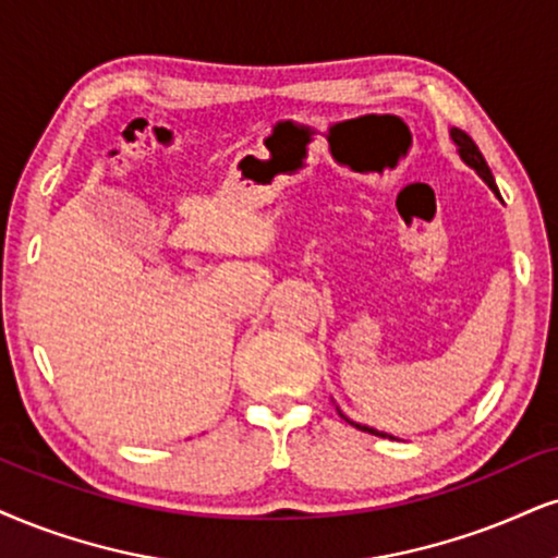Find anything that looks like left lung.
<instances>
[{
	"label": "left lung",
	"mask_w": 558,
	"mask_h": 558,
	"mask_svg": "<svg viewBox=\"0 0 558 558\" xmlns=\"http://www.w3.org/2000/svg\"><path fill=\"white\" fill-rule=\"evenodd\" d=\"M450 136H452V142L458 144V153H460V157H463V162H465V165H471V168L476 170V173H478L481 178H484L486 183H489V189L494 191V194H499V191H497V183H494V175H492L489 165H486L484 155H481V149L476 147V142H473L471 136L465 134V132H460V129H452ZM339 414H341V411H339ZM341 418H347V416L341 414ZM347 422H349V418H347ZM349 424H354V422H349ZM354 426H356V429H362V432H369V435H380V437H385L383 432L369 429V426H362V424H354ZM390 439H393V437H390Z\"/></svg>",
	"instance_id": "1"
}]
</instances>
